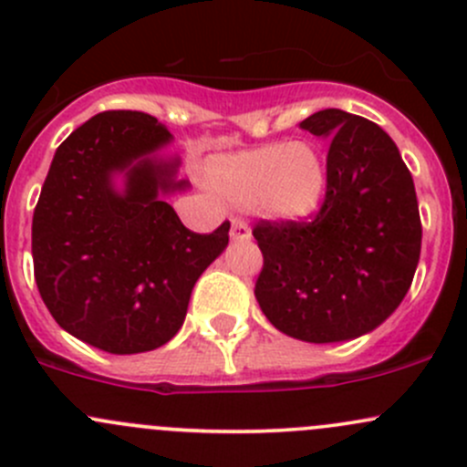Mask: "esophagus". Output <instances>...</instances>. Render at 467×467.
<instances>
[{"instance_id":"esophagus-1","label":"esophagus","mask_w":467,"mask_h":467,"mask_svg":"<svg viewBox=\"0 0 467 467\" xmlns=\"http://www.w3.org/2000/svg\"><path fill=\"white\" fill-rule=\"evenodd\" d=\"M232 240H252V232H249L244 220L240 218L232 220Z\"/></svg>"}]
</instances>
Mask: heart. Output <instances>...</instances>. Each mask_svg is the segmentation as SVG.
I'll return each mask as SVG.
<instances>
[{
  "label": "heart",
  "mask_w": 467,
  "mask_h": 467,
  "mask_svg": "<svg viewBox=\"0 0 467 467\" xmlns=\"http://www.w3.org/2000/svg\"><path fill=\"white\" fill-rule=\"evenodd\" d=\"M204 180L220 200L267 218L299 223L317 213L328 189V166L307 141L265 143L252 150L213 155L204 161Z\"/></svg>",
  "instance_id": "heart-1"
}]
</instances>
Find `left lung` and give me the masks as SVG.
I'll return each instance as SVG.
<instances>
[{
    "label": "left lung",
    "mask_w": 467,
    "mask_h": 467,
    "mask_svg": "<svg viewBox=\"0 0 467 467\" xmlns=\"http://www.w3.org/2000/svg\"><path fill=\"white\" fill-rule=\"evenodd\" d=\"M301 130L330 139L328 189L312 223H261L258 306L290 337L330 344L376 330L410 290L420 213L410 168L373 121L321 109Z\"/></svg>",
    "instance_id": "8db88e82"
}]
</instances>
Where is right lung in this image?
<instances>
[{"label": "right lung", "mask_w": 467, "mask_h": 467, "mask_svg": "<svg viewBox=\"0 0 467 467\" xmlns=\"http://www.w3.org/2000/svg\"><path fill=\"white\" fill-rule=\"evenodd\" d=\"M172 134L143 112H100L57 146L33 213V269L60 328L114 355L146 353L184 324L191 292L229 244L193 234L166 198L189 189Z\"/></svg>", "instance_id": "right-lung-1"}]
</instances>
